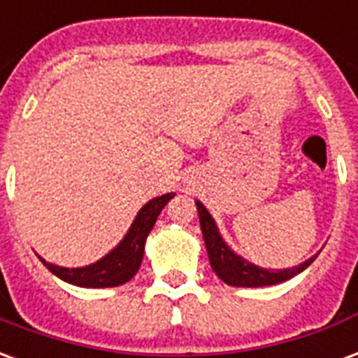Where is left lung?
Listing matches in <instances>:
<instances>
[{
    "mask_svg": "<svg viewBox=\"0 0 358 358\" xmlns=\"http://www.w3.org/2000/svg\"><path fill=\"white\" fill-rule=\"evenodd\" d=\"M197 205V213H199L201 231H203V239H205L206 254L210 260V267L214 269V273L218 275L220 279L224 280L226 285L231 287H269V285H279L282 280L292 279L294 275L301 273L306 267H309L317 258V254L311 256L309 260L296 267H287V269H266V267L254 266L252 262L245 260L243 256L235 254L227 246L224 237L220 235L218 226L210 216V213L206 210L201 201H195Z\"/></svg>",
    "mask_w": 358,
    "mask_h": 358,
    "instance_id": "8db88e82",
    "label": "left lung"
}]
</instances>
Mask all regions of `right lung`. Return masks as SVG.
<instances>
[{"label":"right lung","mask_w":358,"mask_h":358,"mask_svg":"<svg viewBox=\"0 0 358 358\" xmlns=\"http://www.w3.org/2000/svg\"><path fill=\"white\" fill-rule=\"evenodd\" d=\"M174 197V193H165L161 197L148 201L136 218L129 227V231L123 237L112 252H108L104 258L85 267H60L55 264L45 262L41 256L39 260L43 262V266L55 273L58 279L66 280L70 285L83 288H108L125 285L127 280H131L136 271H138L142 258H144V245L148 235L155 226V220L165 208V205Z\"/></svg>","instance_id":"add662e5"}]
</instances>
